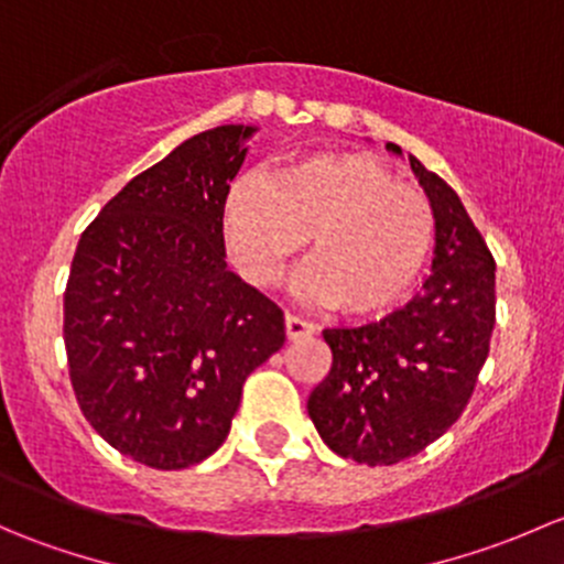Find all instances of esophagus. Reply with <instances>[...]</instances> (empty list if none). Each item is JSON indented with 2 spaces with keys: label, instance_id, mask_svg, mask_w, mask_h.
<instances>
[{
  "label": "esophagus",
  "instance_id": "obj_1",
  "mask_svg": "<svg viewBox=\"0 0 564 564\" xmlns=\"http://www.w3.org/2000/svg\"><path fill=\"white\" fill-rule=\"evenodd\" d=\"M316 333V324L308 322V318H300L294 314H286V335L289 340H300L308 338V335Z\"/></svg>",
  "mask_w": 564,
  "mask_h": 564
}]
</instances>
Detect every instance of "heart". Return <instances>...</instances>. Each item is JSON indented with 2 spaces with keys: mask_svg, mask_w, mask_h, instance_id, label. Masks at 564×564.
<instances>
[{
  "mask_svg": "<svg viewBox=\"0 0 564 564\" xmlns=\"http://www.w3.org/2000/svg\"><path fill=\"white\" fill-rule=\"evenodd\" d=\"M220 226L240 270L259 286L281 281L311 237V294L351 316L403 303L436 237L429 196L357 152L292 158L267 182L237 180Z\"/></svg>",
  "mask_w": 564,
  "mask_h": 564,
  "instance_id": "b5f03b06",
  "label": "heart"
}]
</instances>
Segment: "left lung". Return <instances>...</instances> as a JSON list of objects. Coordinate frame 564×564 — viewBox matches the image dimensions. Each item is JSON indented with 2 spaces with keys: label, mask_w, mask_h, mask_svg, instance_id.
Wrapping results in <instances>:
<instances>
[{
  "label": "left lung",
  "mask_w": 564,
  "mask_h": 564,
  "mask_svg": "<svg viewBox=\"0 0 564 564\" xmlns=\"http://www.w3.org/2000/svg\"><path fill=\"white\" fill-rule=\"evenodd\" d=\"M401 155V147L388 144ZM436 218L423 292L362 327L324 329L333 368L308 398L324 445L390 466L440 440L460 417L491 349L497 264L458 193L409 155Z\"/></svg>",
  "instance_id": "obj_1"
}]
</instances>
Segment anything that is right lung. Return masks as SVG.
I'll return each instance as SVG.
<instances>
[{
  "mask_svg": "<svg viewBox=\"0 0 564 564\" xmlns=\"http://www.w3.org/2000/svg\"><path fill=\"white\" fill-rule=\"evenodd\" d=\"M253 124L182 141L78 240L65 349L84 417L122 456L187 469L226 442L250 371L286 340L283 311L226 267L220 209Z\"/></svg>",
  "mask_w": 564,
  "mask_h": 564,
  "instance_id": "obj_1",
  "label": "right lung"
}]
</instances>
